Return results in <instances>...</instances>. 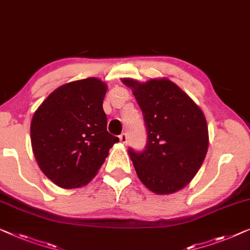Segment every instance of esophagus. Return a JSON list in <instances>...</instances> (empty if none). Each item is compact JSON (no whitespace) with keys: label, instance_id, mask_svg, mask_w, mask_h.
Returning a JSON list of instances; mask_svg holds the SVG:
<instances>
[{"label":"esophagus","instance_id":"34e87169","mask_svg":"<svg viewBox=\"0 0 250 250\" xmlns=\"http://www.w3.org/2000/svg\"><path fill=\"white\" fill-rule=\"evenodd\" d=\"M119 140H121V142L124 144V146H126L127 144V134L126 133H123L119 135Z\"/></svg>","mask_w":250,"mask_h":250}]
</instances>
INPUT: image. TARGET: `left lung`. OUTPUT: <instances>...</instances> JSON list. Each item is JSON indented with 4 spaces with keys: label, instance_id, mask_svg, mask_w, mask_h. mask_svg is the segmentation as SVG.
<instances>
[{
    "label": "left lung",
    "instance_id": "left-lung-1",
    "mask_svg": "<svg viewBox=\"0 0 250 250\" xmlns=\"http://www.w3.org/2000/svg\"><path fill=\"white\" fill-rule=\"evenodd\" d=\"M122 81L133 90L147 133L146 149L128 150L137 177L155 194L176 193L194 178L208 152L203 111L168 79Z\"/></svg>",
    "mask_w": 250,
    "mask_h": 250
}]
</instances>
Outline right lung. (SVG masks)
Returning a JSON list of instances; mask_svg holds the SVG:
<instances>
[{
  "mask_svg": "<svg viewBox=\"0 0 250 250\" xmlns=\"http://www.w3.org/2000/svg\"><path fill=\"white\" fill-rule=\"evenodd\" d=\"M107 84L88 78L61 85L35 111L31 146L39 168L62 188L84 186L119 139L107 131Z\"/></svg>",
  "mask_w": 250,
  "mask_h": 250,
  "instance_id": "add662e5",
  "label": "right lung"
}]
</instances>
